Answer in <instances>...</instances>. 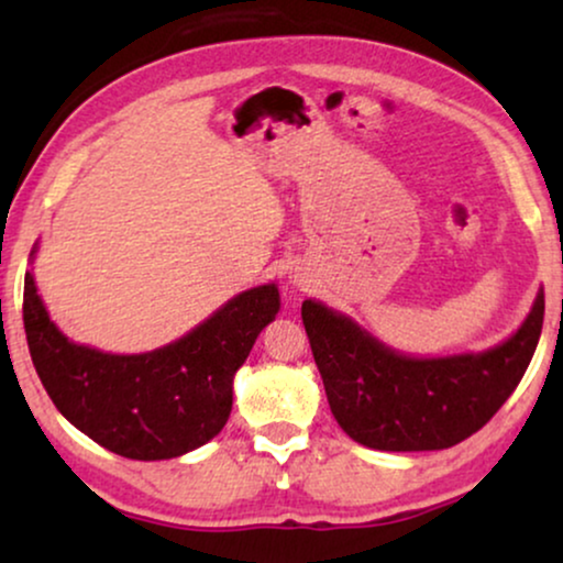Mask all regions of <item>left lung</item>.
I'll return each instance as SVG.
<instances>
[{"mask_svg":"<svg viewBox=\"0 0 563 563\" xmlns=\"http://www.w3.org/2000/svg\"><path fill=\"white\" fill-rule=\"evenodd\" d=\"M543 289L526 322L495 349L415 358L322 302L305 299L302 322L328 405L345 433L376 451L451 449L487 426L518 387L543 328Z\"/></svg>","mask_w":563,"mask_h":563,"instance_id":"1","label":"left lung"}]
</instances>
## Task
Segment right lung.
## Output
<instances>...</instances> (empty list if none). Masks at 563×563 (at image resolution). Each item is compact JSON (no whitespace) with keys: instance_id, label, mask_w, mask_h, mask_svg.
Returning <instances> with one entry per match:
<instances>
[{"instance_id":"1","label":"right lung","mask_w":563,"mask_h":563,"mask_svg":"<svg viewBox=\"0 0 563 563\" xmlns=\"http://www.w3.org/2000/svg\"><path fill=\"white\" fill-rule=\"evenodd\" d=\"M276 312L279 289L264 284L164 349L118 356L68 341L30 272L22 297L27 349L53 405L91 441L137 461L176 459L225 428L233 376Z\"/></svg>"}]
</instances>
